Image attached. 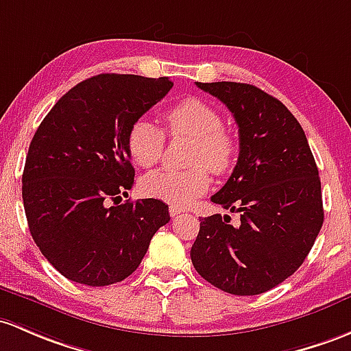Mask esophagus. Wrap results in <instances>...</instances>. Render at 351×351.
Returning <instances> with one entry per match:
<instances>
[{"label": "esophagus", "instance_id": "esophagus-1", "mask_svg": "<svg viewBox=\"0 0 351 351\" xmlns=\"http://www.w3.org/2000/svg\"><path fill=\"white\" fill-rule=\"evenodd\" d=\"M169 213H171V216H172V217H176V216H179L180 213H182V209H180L179 206L172 204V206H169Z\"/></svg>", "mask_w": 351, "mask_h": 351}]
</instances>
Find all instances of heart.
Here are the masks:
<instances>
[{
    "label": "heart",
    "instance_id": "heart-1",
    "mask_svg": "<svg viewBox=\"0 0 351 351\" xmlns=\"http://www.w3.org/2000/svg\"><path fill=\"white\" fill-rule=\"evenodd\" d=\"M171 135L194 138L189 162L194 167L186 171L159 169L147 174L141 189L147 197L186 206L204 194L214 174H224L234 160L236 144L224 130V120L216 108L199 99H184L164 114ZM165 135L162 129L147 119H138L127 130L125 145L130 159L141 167H152L162 156Z\"/></svg>",
    "mask_w": 351,
    "mask_h": 351
}]
</instances>
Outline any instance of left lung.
<instances>
[{
  "mask_svg": "<svg viewBox=\"0 0 351 351\" xmlns=\"http://www.w3.org/2000/svg\"><path fill=\"white\" fill-rule=\"evenodd\" d=\"M195 85L219 99L239 129V157L210 201L241 214L201 219L195 271L237 296L269 291L303 265L323 226L322 182L306 135L280 100L236 82Z\"/></svg>",
  "mask_w": 351,
  "mask_h": 351,
  "instance_id": "1",
  "label": "left lung"
}]
</instances>
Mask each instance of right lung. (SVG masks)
<instances>
[{"label": "right lung", "mask_w": 351, "mask_h": 351, "mask_svg": "<svg viewBox=\"0 0 351 351\" xmlns=\"http://www.w3.org/2000/svg\"><path fill=\"white\" fill-rule=\"evenodd\" d=\"M172 85L167 77L95 75L56 101L33 135L25 214L41 254L69 280L86 286L125 280L171 221L159 199L120 201L135 176L127 130Z\"/></svg>", "instance_id": "add662e5"}]
</instances>
